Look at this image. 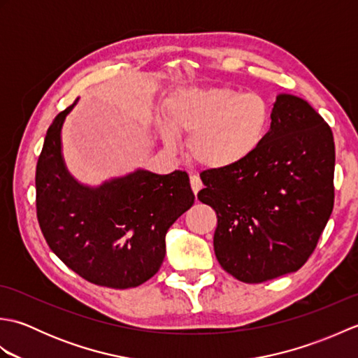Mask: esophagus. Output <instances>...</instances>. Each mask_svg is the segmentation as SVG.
<instances>
[{"mask_svg": "<svg viewBox=\"0 0 358 358\" xmlns=\"http://www.w3.org/2000/svg\"><path fill=\"white\" fill-rule=\"evenodd\" d=\"M191 187H192V191H194L195 195L199 194V191L203 187L200 177H196V175H191Z\"/></svg>", "mask_w": 358, "mask_h": 358, "instance_id": "34e87169", "label": "esophagus"}]
</instances>
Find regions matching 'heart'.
I'll list each match as a JSON object with an SVG mask.
<instances>
[{"label":"heart","instance_id":"heart-1","mask_svg":"<svg viewBox=\"0 0 358 358\" xmlns=\"http://www.w3.org/2000/svg\"><path fill=\"white\" fill-rule=\"evenodd\" d=\"M164 121L159 134L167 146L173 144V134L191 136L187 150L196 164L226 171L262 148L272 113L260 94L218 86L175 92L164 103Z\"/></svg>","mask_w":358,"mask_h":358}]
</instances>
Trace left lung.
Masks as SVG:
<instances>
[{"label": "left lung", "instance_id": "obj_1", "mask_svg": "<svg viewBox=\"0 0 358 358\" xmlns=\"http://www.w3.org/2000/svg\"><path fill=\"white\" fill-rule=\"evenodd\" d=\"M334 167L326 121L303 98L277 95L262 148L232 169L200 173L199 200L217 212L222 268L245 283L299 271L332 214Z\"/></svg>", "mask_w": 358, "mask_h": 358}]
</instances>
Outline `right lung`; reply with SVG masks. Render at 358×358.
I'll return each instance as SVG.
<instances>
[{
    "label": "right lung",
    "instance_id": "right-lung-1",
    "mask_svg": "<svg viewBox=\"0 0 358 358\" xmlns=\"http://www.w3.org/2000/svg\"><path fill=\"white\" fill-rule=\"evenodd\" d=\"M73 106L58 113L36 163V217L59 260L90 283L113 289L143 285L166 255V234L192 206L185 171L138 169L90 187L67 171L62 127Z\"/></svg>",
    "mask_w": 358,
    "mask_h": 358
}]
</instances>
